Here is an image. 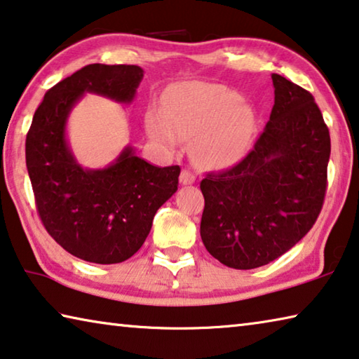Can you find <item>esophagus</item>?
I'll return each mask as SVG.
<instances>
[{
  "label": "esophagus",
  "mask_w": 359,
  "mask_h": 359,
  "mask_svg": "<svg viewBox=\"0 0 359 359\" xmlns=\"http://www.w3.org/2000/svg\"><path fill=\"white\" fill-rule=\"evenodd\" d=\"M195 180H196L195 174H193L190 169H184L180 172V184L182 185H191Z\"/></svg>",
  "instance_id": "esophagus-1"
}]
</instances>
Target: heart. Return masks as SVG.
<instances>
[{
    "label": "heart",
    "instance_id": "1",
    "mask_svg": "<svg viewBox=\"0 0 359 359\" xmlns=\"http://www.w3.org/2000/svg\"><path fill=\"white\" fill-rule=\"evenodd\" d=\"M257 115L240 94L220 84L182 83L166 95L163 110L147 115L153 140L174 149L179 137L193 140L191 155L204 168L224 169L240 161L251 145Z\"/></svg>",
    "mask_w": 359,
    "mask_h": 359
}]
</instances>
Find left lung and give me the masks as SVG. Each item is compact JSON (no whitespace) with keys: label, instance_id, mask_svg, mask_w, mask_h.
I'll list each match as a JSON object with an SVG mask.
<instances>
[{"label":"left lung","instance_id":"1","mask_svg":"<svg viewBox=\"0 0 359 359\" xmlns=\"http://www.w3.org/2000/svg\"><path fill=\"white\" fill-rule=\"evenodd\" d=\"M275 105L252 151L208 174L201 240L230 269L266 265L310 231L326 195L331 137L309 90L273 73Z\"/></svg>","mask_w":359,"mask_h":359}]
</instances>
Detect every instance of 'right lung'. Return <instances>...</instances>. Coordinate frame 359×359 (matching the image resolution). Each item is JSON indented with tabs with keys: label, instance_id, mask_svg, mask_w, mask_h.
<instances>
[{
	"label": "right lung",
	"instance_id": "obj_1",
	"mask_svg": "<svg viewBox=\"0 0 359 359\" xmlns=\"http://www.w3.org/2000/svg\"><path fill=\"white\" fill-rule=\"evenodd\" d=\"M142 78L137 65L83 67L48 90L27 134V170L43 225L67 252L93 264L133 257L156 210L177 191L179 166H153L126 145L108 166L83 168L67 137L84 94L133 104Z\"/></svg>",
	"mask_w": 359,
	"mask_h": 359
}]
</instances>
